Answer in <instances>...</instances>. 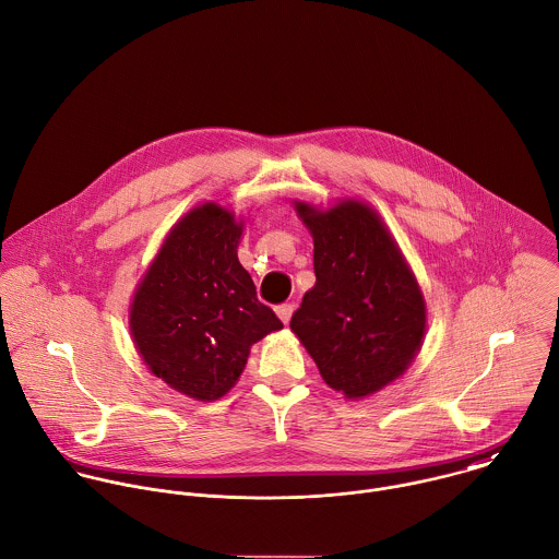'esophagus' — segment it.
Instances as JSON below:
<instances>
[{
  "mask_svg": "<svg viewBox=\"0 0 559 559\" xmlns=\"http://www.w3.org/2000/svg\"><path fill=\"white\" fill-rule=\"evenodd\" d=\"M276 313H278V318L283 320V324H289L292 313H294V305H292V302H283V305L276 307Z\"/></svg>",
  "mask_w": 559,
  "mask_h": 559,
  "instance_id": "1",
  "label": "esophagus"
}]
</instances>
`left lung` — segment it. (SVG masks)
<instances>
[{
	"label": "left lung",
	"mask_w": 559,
	"mask_h": 559,
	"mask_svg": "<svg viewBox=\"0 0 559 559\" xmlns=\"http://www.w3.org/2000/svg\"><path fill=\"white\" fill-rule=\"evenodd\" d=\"M296 211L313 235L316 285L289 326L333 390L364 399L401 377L420 350L423 292L366 204L318 211L298 202Z\"/></svg>",
	"instance_id": "1"
}]
</instances>
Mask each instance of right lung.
<instances>
[{
	"instance_id": "1",
	"label": "right lung",
	"mask_w": 559,
	"mask_h": 559,
	"mask_svg": "<svg viewBox=\"0 0 559 559\" xmlns=\"http://www.w3.org/2000/svg\"><path fill=\"white\" fill-rule=\"evenodd\" d=\"M241 224L209 202L182 217L141 281L132 307L134 344L169 388L198 399L224 396L246 368L250 346L283 329L257 298L237 259Z\"/></svg>"
}]
</instances>
